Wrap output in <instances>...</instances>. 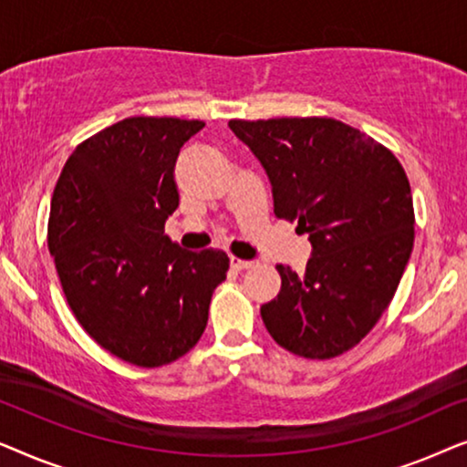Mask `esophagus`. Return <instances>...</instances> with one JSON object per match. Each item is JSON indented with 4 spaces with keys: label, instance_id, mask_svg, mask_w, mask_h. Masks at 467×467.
Instances as JSON below:
<instances>
[{
    "label": "esophagus",
    "instance_id": "34e87169",
    "mask_svg": "<svg viewBox=\"0 0 467 467\" xmlns=\"http://www.w3.org/2000/svg\"><path fill=\"white\" fill-rule=\"evenodd\" d=\"M232 265L235 270H248V267L254 265V261H248V259H238V257H232Z\"/></svg>",
    "mask_w": 467,
    "mask_h": 467
}]
</instances>
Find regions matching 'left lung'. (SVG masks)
Listing matches in <instances>:
<instances>
[{"instance_id":"8db88e82","label":"left lung","mask_w":467,"mask_h":467,"mask_svg":"<svg viewBox=\"0 0 467 467\" xmlns=\"http://www.w3.org/2000/svg\"><path fill=\"white\" fill-rule=\"evenodd\" d=\"M264 165L274 214L308 234L306 272L276 265L280 293L261 306L280 347L331 359L369 334L391 304L414 244L410 182L385 146L342 120H229Z\"/></svg>"}]
</instances>
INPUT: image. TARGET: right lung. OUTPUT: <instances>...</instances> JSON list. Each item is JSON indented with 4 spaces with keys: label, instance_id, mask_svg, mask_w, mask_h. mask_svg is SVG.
Returning <instances> with one entry per match:
<instances>
[{
    "label": "right lung",
    "instance_id": "1",
    "mask_svg": "<svg viewBox=\"0 0 467 467\" xmlns=\"http://www.w3.org/2000/svg\"><path fill=\"white\" fill-rule=\"evenodd\" d=\"M202 127L119 120L76 146L50 202L48 251L69 308L101 348L140 368L195 347L229 270L223 251H182L163 234L178 208V152Z\"/></svg>",
    "mask_w": 467,
    "mask_h": 467
}]
</instances>
